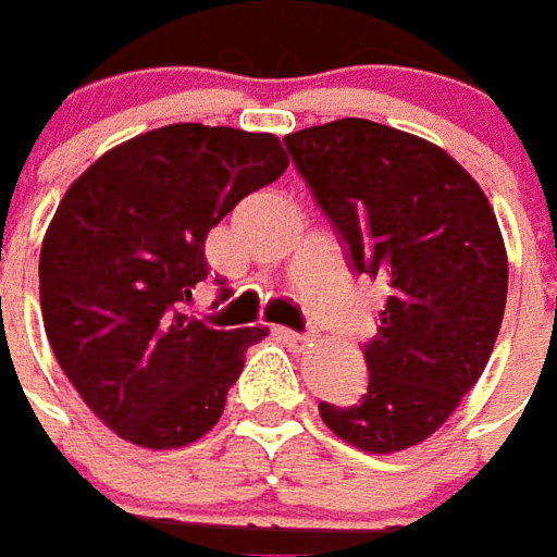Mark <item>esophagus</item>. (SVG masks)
<instances>
[{
	"instance_id": "34e87169",
	"label": "esophagus",
	"mask_w": 557,
	"mask_h": 557,
	"mask_svg": "<svg viewBox=\"0 0 557 557\" xmlns=\"http://www.w3.org/2000/svg\"><path fill=\"white\" fill-rule=\"evenodd\" d=\"M277 334L283 341H289V344H307L310 341V332H292V329H277Z\"/></svg>"
}]
</instances>
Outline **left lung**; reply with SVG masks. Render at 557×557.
Instances as JSON below:
<instances>
[{"instance_id": "8db88e82", "label": "left lung", "mask_w": 557, "mask_h": 557, "mask_svg": "<svg viewBox=\"0 0 557 557\" xmlns=\"http://www.w3.org/2000/svg\"><path fill=\"white\" fill-rule=\"evenodd\" d=\"M332 223L352 274L386 283L368 388L319 400L341 441L398 453L431 437L480 380L507 305V252L495 211L446 150L344 116L283 138Z\"/></svg>"}]
</instances>
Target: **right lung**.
Listing matches in <instances>:
<instances>
[{
    "label": "right lung",
    "instance_id": "obj_1",
    "mask_svg": "<svg viewBox=\"0 0 557 557\" xmlns=\"http://www.w3.org/2000/svg\"><path fill=\"white\" fill-rule=\"evenodd\" d=\"M289 159L274 135L174 123L92 162L57 208L38 280L65 376L123 441L174 449L208 434L262 329L186 317L205 238Z\"/></svg>",
    "mask_w": 557,
    "mask_h": 557
}]
</instances>
